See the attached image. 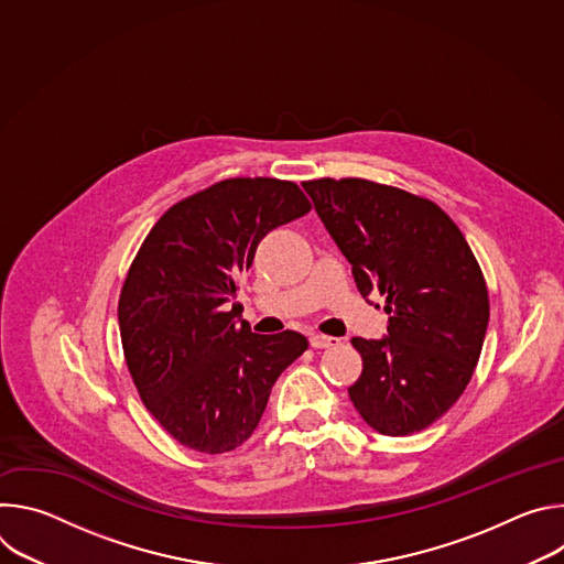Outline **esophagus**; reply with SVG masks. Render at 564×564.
Returning a JSON list of instances; mask_svg holds the SVG:
<instances>
[{
	"instance_id": "obj_1",
	"label": "esophagus",
	"mask_w": 564,
	"mask_h": 564,
	"mask_svg": "<svg viewBox=\"0 0 564 564\" xmlns=\"http://www.w3.org/2000/svg\"><path fill=\"white\" fill-rule=\"evenodd\" d=\"M339 344H341V341H339L337 337L318 335V333L310 335V346H312V348H316V350H321V348H333V346H339Z\"/></svg>"
}]
</instances>
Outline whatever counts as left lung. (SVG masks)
Instances as JSON below:
<instances>
[{
    "label": "left lung",
    "instance_id": "left-lung-1",
    "mask_svg": "<svg viewBox=\"0 0 564 564\" xmlns=\"http://www.w3.org/2000/svg\"><path fill=\"white\" fill-rule=\"evenodd\" d=\"M318 218L352 265L357 290L386 299L388 337L361 339L348 388L381 435H413L464 392L489 326V290L464 234L429 198L366 178L305 181Z\"/></svg>",
    "mask_w": 564,
    "mask_h": 564
}]
</instances>
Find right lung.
I'll return each instance as SVG.
<instances>
[{"instance_id": "add662e5", "label": "right lung", "mask_w": 564, "mask_h": 564, "mask_svg": "<svg viewBox=\"0 0 564 564\" xmlns=\"http://www.w3.org/2000/svg\"><path fill=\"white\" fill-rule=\"evenodd\" d=\"M310 209L292 181L227 178L178 200L142 240L118 301L120 339L142 404L183 446L243 444L307 350L294 330L254 335L234 299L261 238Z\"/></svg>"}]
</instances>
